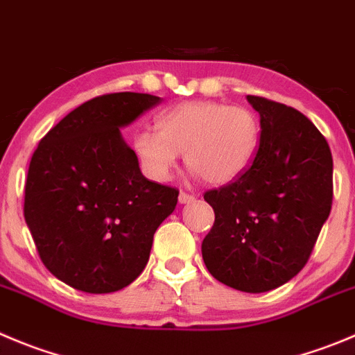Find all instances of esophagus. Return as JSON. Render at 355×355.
I'll list each match as a JSON object with an SVG mask.
<instances>
[{
    "label": "esophagus",
    "instance_id": "obj_1",
    "mask_svg": "<svg viewBox=\"0 0 355 355\" xmlns=\"http://www.w3.org/2000/svg\"><path fill=\"white\" fill-rule=\"evenodd\" d=\"M195 200L193 195L187 193V191H181L180 193V204H191Z\"/></svg>",
    "mask_w": 355,
    "mask_h": 355
}]
</instances>
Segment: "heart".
<instances>
[{
  "label": "heart",
  "mask_w": 355,
  "mask_h": 355,
  "mask_svg": "<svg viewBox=\"0 0 355 355\" xmlns=\"http://www.w3.org/2000/svg\"><path fill=\"white\" fill-rule=\"evenodd\" d=\"M157 130H139L132 148L144 174L167 181L180 153L190 168L211 184L241 178L256 157L261 137L251 110L218 101H188L162 111Z\"/></svg>",
  "instance_id": "heart-1"
}]
</instances>
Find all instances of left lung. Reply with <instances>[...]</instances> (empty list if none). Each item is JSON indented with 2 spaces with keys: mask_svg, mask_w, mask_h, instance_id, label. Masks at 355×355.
Returning <instances> with one entry per match:
<instances>
[{
  "mask_svg": "<svg viewBox=\"0 0 355 355\" xmlns=\"http://www.w3.org/2000/svg\"><path fill=\"white\" fill-rule=\"evenodd\" d=\"M261 137L248 171L204 195L214 225L202 258L214 279L265 293L305 266L331 212L333 157L315 125L286 104L248 96Z\"/></svg>",
  "mask_w": 355,
  "mask_h": 355,
  "instance_id": "1",
  "label": "left lung"
}]
</instances>
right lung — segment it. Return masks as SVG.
I'll return each mask as SVG.
<instances>
[{
	"mask_svg": "<svg viewBox=\"0 0 355 355\" xmlns=\"http://www.w3.org/2000/svg\"><path fill=\"white\" fill-rule=\"evenodd\" d=\"M150 94L96 97L40 141L24 218L43 265L78 291L103 295L136 281L180 191L146 180L120 129L160 104Z\"/></svg>",
	"mask_w": 355,
	"mask_h": 355,
	"instance_id": "right-lung-1",
	"label": "right lung"
}]
</instances>
